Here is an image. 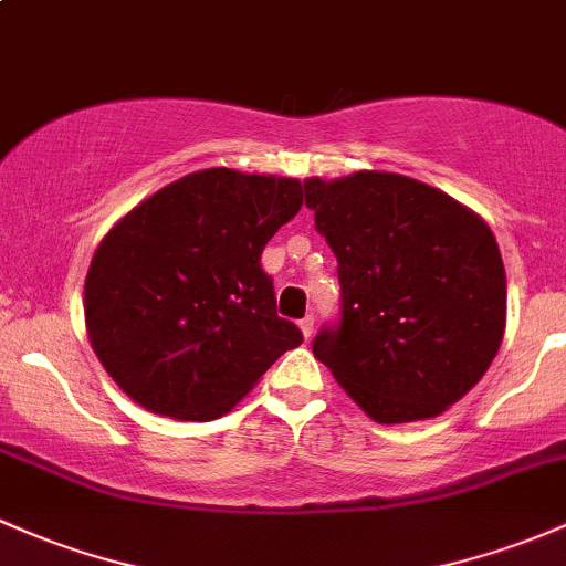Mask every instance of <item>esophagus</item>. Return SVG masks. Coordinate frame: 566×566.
Instances as JSON below:
<instances>
[{
  "label": "esophagus",
  "mask_w": 566,
  "mask_h": 566,
  "mask_svg": "<svg viewBox=\"0 0 566 566\" xmlns=\"http://www.w3.org/2000/svg\"><path fill=\"white\" fill-rule=\"evenodd\" d=\"M313 315H305V318L300 321V329H302V334H305V337H310V334H313Z\"/></svg>",
  "instance_id": "1"
}]
</instances>
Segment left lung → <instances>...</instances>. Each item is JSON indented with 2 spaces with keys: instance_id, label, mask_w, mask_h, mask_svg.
Segmentation results:
<instances>
[{
  "instance_id": "8db88e82",
  "label": "left lung",
  "mask_w": 566,
  "mask_h": 566,
  "mask_svg": "<svg viewBox=\"0 0 566 566\" xmlns=\"http://www.w3.org/2000/svg\"><path fill=\"white\" fill-rule=\"evenodd\" d=\"M315 229L337 256L343 318L313 354L378 423L427 421L494 361L507 281L489 223L397 172L305 180Z\"/></svg>"
}]
</instances>
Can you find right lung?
<instances>
[{
	"label": "right lung",
	"mask_w": 566,
	"mask_h": 566,
	"mask_svg": "<svg viewBox=\"0 0 566 566\" xmlns=\"http://www.w3.org/2000/svg\"><path fill=\"white\" fill-rule=\"evenodd\" d=\"M300 208L296 178L212 167L150 193L102 237L83 291L86 332L126 397L212 421L302 343L259 261Z\"/></svg>",
	"instance_id": "1"
}]
</instances>
